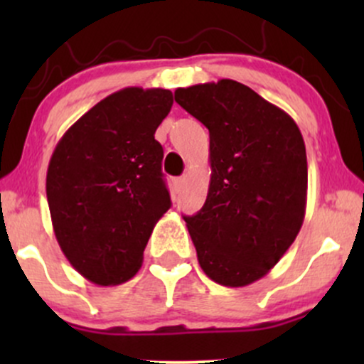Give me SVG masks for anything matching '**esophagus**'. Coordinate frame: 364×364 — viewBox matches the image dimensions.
<instances>
[{"instance_id":"34e87169","label":"esophagus","mask_w":364,"mask_h":364,"mask_svg":"<svg viewBox=\"0 0 364 364\" xmlns=\"http://www.w3.org/2000/svg\"><path fill=\"white\" fill-rule=\"evenodd\" d=\"M185 181H186V178L185 176H181V178H176L174 179V190L176 191H181L183 190V186H185Z\"/></svg>"}]
</instances>
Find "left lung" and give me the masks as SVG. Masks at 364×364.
<instances>
[{"mask_svg":"<svg viewBox=\"0 0 364 364\" xmlns=\"http://www.w3.org/2000/svg\"><path fill=\"white\" fill-rule=\"evenodd\" d=\"M174 99L210 135L207 200L185 217L198 263L220 286H248L274 269L303 225V135L286 111L229 78L176 89Z\"/></svg>","mask_w":364,"mask_h":364,"instance_id":"8db88e82","label":"left lung"}]
</instances>
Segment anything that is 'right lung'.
Instances as JSON below:
<instances>
[{
	"label": "right lung",
	"mask_w": 364,
	"mask_h": 364,
	"mask_svg": "<svg viewBox=\"0 0 364 364\" xmlns=\"http://www.w3.org/2000/svg\"><path fill=\"white\" fill-rule=\"evenodd\" d=\"M171 106L166 89L114 92L66 129L49 161L54 236L73 269L97 286L139 272L154 225L171 207L164 150L154 139Z\"/></svg>",
	"instance_id": "right-lung-1"
}]
</instances>
